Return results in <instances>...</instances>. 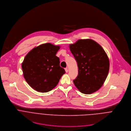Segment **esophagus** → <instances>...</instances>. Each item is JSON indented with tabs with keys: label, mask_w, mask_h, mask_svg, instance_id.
I'll list each match as a JSON object with an SVG mask.
<instances>
[{
	"label": "esophagus",
	"mask_w": 131,
	"mask_h": 131,
	"mask_svg": "<svg viewBox=\"0 0 131 131\" xmlns=\"http://www.w3.org/2000/svg\"><path fill=\"white\" fill-rule=\"evenodd\" d=\"M65 70L66 72H68V68H65Z\"/></svg>",
	"instance_id": "obj_1"
}]
</instances>
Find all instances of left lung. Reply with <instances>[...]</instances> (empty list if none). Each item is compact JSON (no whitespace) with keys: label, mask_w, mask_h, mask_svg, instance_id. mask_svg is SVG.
<instances>
[{"label":"left lung","mask_w":131,"mask_h":131,"mask_svg":"<svg viewBox=\"0 0 131 131\" xmlns=\"http://www.w3.org/2000/svg\"><path fill=\"white\" fill-rule=\"evenodd\" d=\"M78 67V75L73 80L82 93L90 94L104 83L109 72V61L103 48L92 39H80L69 46Z\"/></svg>","instance_id":"8db88e82"}]
</instances>
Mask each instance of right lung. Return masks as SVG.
<instances>
[{"mask_svg":"<svg viewBox=\"0 0 131 131\" xmlns=\"http://www.w3.org/2000/svg\"><path fill=\"white\" fill-rule=\"evenodd\" d=\"M60 46L42 44L31 50L22 64L24 77L28 84L39 92H48L58 84L65 73L56 56Z\"/></svg>","mask_w":131,"mask_h":131,"instance_id":"add662e5","label":"right lung"}]
</instances>
